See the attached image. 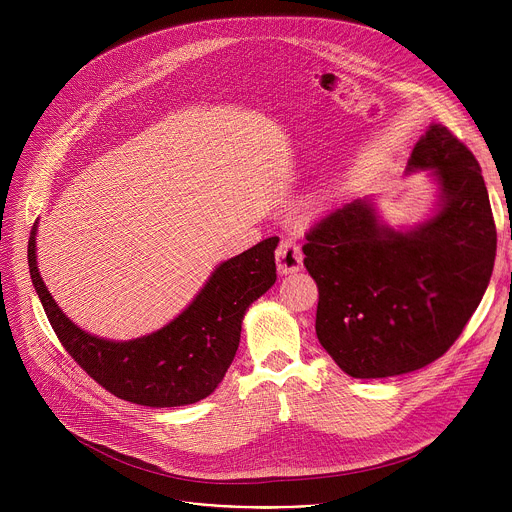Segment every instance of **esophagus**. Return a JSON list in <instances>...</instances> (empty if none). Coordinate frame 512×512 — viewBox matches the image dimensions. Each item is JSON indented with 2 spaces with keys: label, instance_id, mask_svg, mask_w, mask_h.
I'll return each mask as SVG.
<instances>
[{
  "label": "esophagus",
  "instance_id": "obj_1",
  "mask_svg": "<svg viewBox=\"0 0 512 512\" xmlns=\"http://www.w3.org/2000/svg\"><path fill=\"white\" fill-rule=\"evenodd\" d=\"M275 261H277L279 273L300 271L302 263H304V255H302L300 245L296 241H291V239L281 241L277 251H275Z\"/></svg>",
  "mask_w": 512,
  "mask_h": 512
}]
</instances>
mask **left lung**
Returning a JSON list of instances; mask_svg holds the SVG:
<instances>
[{"label":"left lung","instance_id":"obj_1","mask_svg":"<svg viewBox=\"0 0 512 512\" xmlns=\"http://www.w3.org/2000/svg\"><path fill=\"white\" fill-rule=\"evenodd\" d=\"M415 172L435 186L423 221L391 227L373 196L354 198L302 247L320 291L318 340L354 379L395 377L440 358L490 283L496 227L472 152L429 123L405 168Z\"/></svg>","mask_w":512,"mask_h":512}]
</instances>
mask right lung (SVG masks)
I'll list each match as a JSON object with an SVG mask.
<instances>
[{
    "label": "right lung",
    "instance_id": "right-lung-1",
    "mask_svg": "<svg viewBox=\"0 0 512 512\" xmlns=\"http://www.w3.org/2000/svg\"><path fill=\"white\" fill-rule=\"evenodd\" d=\"M36 235L38 221L28 241L30 277L58 340L101 387L145 407H180L208 397L237 354L249 306L277 279L279 239L269 237L218 263L194 300L162 328L109 340L77 326L54 302L38 269Z\"/></svg>",
    "mask_w": 512,
    "mask_h": 512
}]
</instances>
